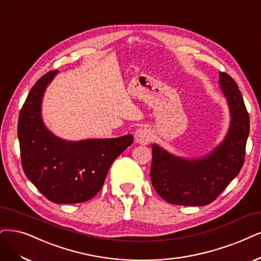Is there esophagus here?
I'll use <instances>...</instances> for the list:
<instances>
[{"label": "esophagus", "mask_w": 261, "mask_h": 261, "mask_svg": "<svg viewBox=\"0 0 261 261\" xmlns=\"http://www.w3.org/2000/svg\"><path fill=\"white\" fill-rule=\"evenodd\" d=\"M134 139H136L137 143L142 144V145H146L152 140V132L146 127H141L136 131Z\"/></svg>", "instance_id": "34e87169"}]
</instances>
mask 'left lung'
<instances>
[{
    "instance_id": "1",
    "label": "left lung",
    "mask_w": 261,
    "mask_h": 261,
    "mask_svg": "<svg viewBox=\"0 0 261 261\" xmlns=\"http://www.w3.org/2000/svg\"><path fill=\"white\" fill-rule=\"evenodd\" d=\"M220 90L229 105L230 125L224 141L204 157L187 159L152 144L150 179L157 194L169 203L202 206L213 202L239 174L245 158L249 116L239 87L219 72Z\"/></svg>"
}]
</instances>
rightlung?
I'll use <instances>...</instances> for the list:
<instances>
[{"label":"right lung","mask_w":261,"mask_h":261,"mask_svg":"<svg viewBox=\"0 0 261 261\" xmlns=\"http://www.w3.org/2000/svg\"><path fill=\"white\" fill-rule=\"evenodd\" d=\"M58 71L38 80L29 92L18 118L22 169L27 177L54 203H82L102 188L114 160L129 147L131 134L115 139L66 141L47 129L42 102Z\"/></svg>","instance_id":"1"}]
</instances>
